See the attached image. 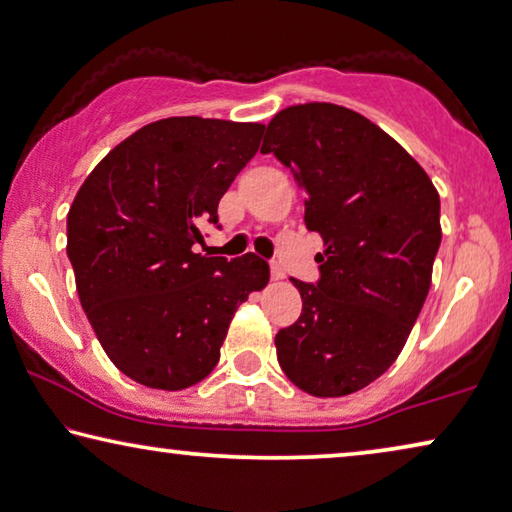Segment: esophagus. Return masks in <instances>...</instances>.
Masks as SVG:
<instances>
[{
	"instance_id": "1",
	"label": "esophagus",
	"mask_w": 512,
	"mask_h": 512,
	"mask_svg": "<svg viewBox=\"0 0 512 512\" xmlns=\"http://www.w3.org/2000/svg\"><path fill=\"white\" fill-rule=\"evenodd\" d=\"M271 278H273V280H282V278H285V269H282V266L276 264V262L271 264Z\"/></svg>"
}]
</instances>
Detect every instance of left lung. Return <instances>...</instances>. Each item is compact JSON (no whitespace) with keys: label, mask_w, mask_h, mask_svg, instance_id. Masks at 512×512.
I'll list each match as a JSON object with an SVG mask.
<instances>
[{"label":"left lung","mask_w":512,"mask_h":512,"mask_svg":"<svg viewBox=\"0 0 512 512\" xmlns=\"http://www.w3.org/2000/svg\"><path fill=\"white\" fill-rule=\"evenodd\" d=\"M262 154L292 170L305 227L324 239L317 285L292 278L303 310L276 335L280 368L315 398L361 391L400 356L430 292L437 188L391 135L333 103L280 110Z\"/></svg>","instance_id":"left-lung-1"}]
</instances>
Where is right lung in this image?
Wrapping results in <instances>:
<instances>
[{
  "label": "right lung",
  "instance_id": "add662e5",
  "mask_svg": "<svg viewBox=\"0 0 512 512\" xmlns=\"http://www.w3.org/2000/svg\"><path fill=\"white\" fill-rule=\"evenodd\" d=\"M262 124L170 117L117 144L82 183L66 253L98 342L126 377L181 391L209 377L239 305L269 282L253 253H193Z\"/></svg>",
  "mask_w": 512,
  "mask_h": 512
}]
</instances>
